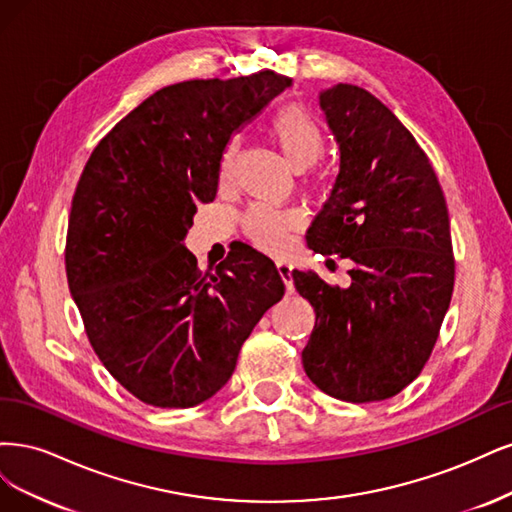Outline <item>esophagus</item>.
I'll return each mask as SVG.
<instances>
[{
	"mask_svg": "<svg viewBox=\"0 0 512 512\" xmlns=\"http://www.w3.org/2000/svg\"><path fill=\"white\" fill-rule=\"evenodd\" d=\"M276 270L280 274V278H283V283L287 287V291L291 293L293 291V276H291V266L285 261H276Z\"/></svg>",
	"mask_w": 512,
	"mask_h": 512,
	"instance_id": "1",
	"label": "esophagus"
}]
</instances>
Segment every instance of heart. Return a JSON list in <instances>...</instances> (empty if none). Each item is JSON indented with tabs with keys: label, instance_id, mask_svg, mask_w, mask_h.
Returning a JSON list of instances; mask_svg holds the SVG:
<instances>
[{
	"label": "heart",
	"instance_id": "heart-1",
	"mask_svg": "<svg viewBox=\"0 0 512 512\" xmlns=\"http://www.w3.org/2000/svg\"><path fill=\"white\" fill-rule=\"evenodd\" d=\"M272 136L293 170H306L323 151V134L310 114L298 106L280 110L272 119ZM238 157V140H229L221 155V180L232 178ZM244 232L259 249L280 253L289 242V232L302 225L300 210H274L253 206L244 214Z\"/></svg>",
	"mask_w": 512,
	"mask_h": 512
}]
</instances>
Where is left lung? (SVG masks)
<instances>
[{"label": "left lung", "mask_w": 512, "mask_h": 512, "mask_svg": "<svg viewBox=\"0 0 512 512\" xmlns=\"http://www.w3.org/2000/svg\"><path fill=\"white\" fill-rule=\"evenodd\" d=\"M319 108L340 159L306 242L353 268L349 287L291 272L317 315L302 364L332 398L378 402L419 376L449 310V210L430 159L381 100L338 82L319 93Z\"/></svg>", "instance_id": "left-lung-1"}]
</instances>
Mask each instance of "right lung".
<instances>
[{
	"mask_svg": "<svg viewBox=\"0 0 512 512\" xmlns=\"http://www.w3.org/2000/svg\"><path fill=\"white\" fill-rule=\"evenodd\" d=\"M287 87L272 70L163 87L112 127L78 180L65 242L72 298L97 357L144 404L212 398L283 298L266 255L240 244L200 272L185 238L197 204L217 195L227 142Z\"/></svg>",
	"mask_w": 512,
	"mask_h": 512,
	"instance_id": "obj_1",
	"label": "right lung"
}]
</instances>
